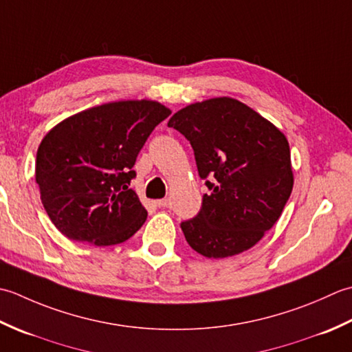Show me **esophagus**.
I'll list each match as a JSON object with an SVG mask.
<instances>
[{
	"label": "esophagus",
	"instance_id": "esophagus-1",
	"mask_svg": "<svg viewBox=\"0 0 352 352\" xmlns=\"http://www.w3.org/2000/svg\"><path fill=\"white\" fill-rule=\"evenodd\" d=\"M156 206H157V208H168V206H170V200H168V199L156 200Z\"/></svg>",
	"mask_w": 352,
	"mask_h": 352
}]
</instances>
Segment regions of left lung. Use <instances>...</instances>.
I'll use <instances>...</instances> for the list:
<instances>
[{
	"label": "left lung",
	"mask_w": 352,
	"mask_h": 352,
	"mask_svg": "<svg viewBox=\"0 0 352 352\" xmlns=\"http://www.w3.org/2000/svg\"><path fill=\"white\" fill-rule=\"evenodd\" d=\"M168 127L190 141L199 176L210 190L197 216L181 223L186 243L208 258L232 256L256 245L292 195L285 136L229 97L186 106Z\"/></svg>",
	"instance_id": "left-lung-1"
}]
</instances>
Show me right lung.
<instances>
[{
	"instance_id": "right-lung-1",
	"label": "right lung",
	"mask_w": 352,
	"mask_h": 352,
	"mask_svg": "<svg viewBox=\"0 0 352 352\" xmlns=\"http://www.w3.org/2000/svg\"><path fill=\"white\" fill-rule=\"evenodd\" d=\"M161 103L127 100L91 107L52 129L36 155V182L54 226L69 240L123 243L147 219L131 181L136 156L170 116Z\"/></svg>"
}]
</instances>
